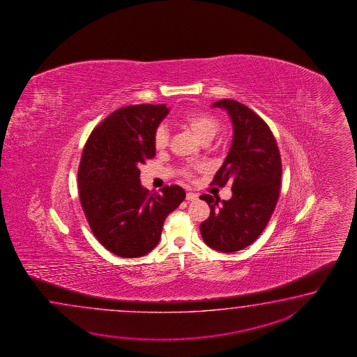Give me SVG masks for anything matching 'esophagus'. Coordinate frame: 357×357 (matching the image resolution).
<instances>
[{
  "label": "esophagus",
  "mask_w": 357,
  "mask_h": 357,
  "mask_svg": "<svg viewBox=\"0 0 357 357\" xmlns=\"http://www.w3.org/2000/svg\"><path fill=\"white\" fill-rule=\"evenodd\" d=\"M197 194H194V192H188L186 194V200L188 202H195V200H197Z\"/></svg>",
  "instance_id": "obj_1"
}]
</instances>
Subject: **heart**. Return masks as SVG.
Segmentation results:
<instances>
[{
    "label": "heart",
    "instance_id": "heart-1",
    "mask_svg": "<svg viewBox=\"0 0 357 357\" xmlns=\"http://www.w3.org/2000/svg\"><path fill=\"white\" fill-rule=\"evenodd\" d=\"M178 122L185 128H188L202 142L211 140L215 135L220 126L214 116L208 112H200V111H192V112L182 114L178 119ZM168 139L169 135H168L167 128L165 125H160L154 131V137H153L154 148L160 152L165 151L167 148Z\"/></svg>",
    "mask_w": 357,
    "mask_h": 357
}]
</instances>
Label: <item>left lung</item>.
Instances as JSON below:
<instances>
[{
  "mask_svg": "<svg viewBox=\"0 0 357 357\" xmlns=\"http://www.w3.org/2000/svg\"><path fill=\"white\" fill-rule=\"evenodd\" d=\"M227 112L234 128L232 144L213 182L232 183V197L202 195L211 215L200 225L204 243L220 252L243 250L258 238L280 197L282 163L278 146L266 122L234 99L214 102Z\"/></svg>",
  "mask_w": 357,
  "mask_h": 357,
  "instance_id": "left-lung-1",
  "label": "left lung"
}]
</instances>
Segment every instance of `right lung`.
Returning a JSON list of instances; mask_svg holds the SVG:
<instances>
[{
    "label": "right lung",
    "instance_id": "right-lung-1",
    "mask_svg": "<svg viewBox=\"0 0 357 357\" xmlns=\"http://www.w3.org/2000/svg\"><path fill=\"white\" fill-rule=\"evenodd\" d=\"M168 112L166 105L116 109L84 146L77 171L80 203L97 240L121 258L152 251L166 217L186 197L177 185L152 194L140 182L139 167L154 158V131Z\"/></svg>",
    "mask_w": 357,
    "mask_h": 357
}]
</instances>
